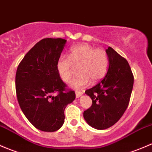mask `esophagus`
<instances>
[{"label": "esophagus", "mask_w": 152, "mask_h": 152, "mask_svg": "<svg viewBox=\"0 0 152 152\" xmlns=\"http://www.w3.org/2000/svg\"><path fill=\"white\" fill-rule=\"evenodd\" d=\"M75 94H76V97L79 98V97H80V96L83 95V92L82 91H76Z\"/></svg>", "instance_id": "1"}]
</instances>
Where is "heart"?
<instances>
[{"mask_svg": "<svg viewBox=\"0 0 152 152\" xmlns=\"http://www.w3.org/2000/svg\"><path fill=\"white\" fill-rule=\"evenodd\" d=\"M72 64L79 65L77 76L70 82V87L80 89L88 86L91 80L96 83L105 76L108 69L109 58L102 49H95L91 45L83 44L73 47L69 56L62 55L58 58L56 69L64 82H69L72 75Z\"/></svg>", "mask_w": 152, "mask_h": 152, "instance_id": "1", "label": "heart"}]
</instances>
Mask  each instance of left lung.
<instances>
[{
  "label": "left lung",
  "mask_w": 152,
  "mask_h": 152,
  "mask_svg": "<svg viewBox=\"0 0 152 152\" xmlns=\"http://www.w3.org/2000/svg\"><path fill=\"white\" fill-rule=\"evenodd\" d=\"M109 66L105 77L95 86L85 91L92 105L85 110L86 122L96 129L115 124L126 110L130 99L134 77L127 61L109 47L106 50Z\"/></svg>",
  "instance_id": "obj_1"
}]
</instances>
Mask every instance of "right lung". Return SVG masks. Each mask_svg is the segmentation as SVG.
Segmentation results:
<instances>
[{"label": "right lung", "instance_id": "obj_1", "mask_svg": "<svg viewBox=\"0 0 152 152\" xmlns=\"http://www.w3.org/2000/svg\"><path fill=\"white\" fill-rule=\"evenodd\" d=\"M66 40L43 39L26 54L17 69L15 85L20 107L39 130L55 132L64 122V110L75 99L58 75L57 60ZM55 93L57 94L53 95Z\"/></svg>", "mask_w": 152, "mask_h": 152}]
</instances>
